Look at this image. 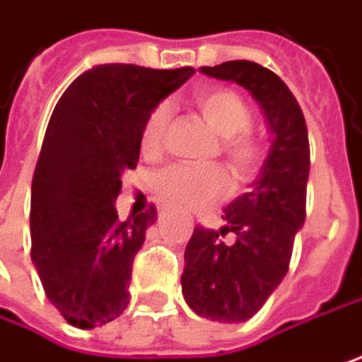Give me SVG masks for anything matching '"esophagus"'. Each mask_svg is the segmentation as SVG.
Segmentation results:
<instances>
[{
    "label": "esophagus",
    "mask_w": 362,
    "mask_h": 362,
    "mask_svg": "<svg viewBox=\"0 0 362 362\" xmlns=\"http://www.w3.org/2000/svg\"><path fill=\"white\" fill-rule=\"evenodd\" d=\"M159 209H161V207H159Z\"/></svg>",
    "instance_id": "esophagus-1"
}]
</instances>
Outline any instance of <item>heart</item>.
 Segmentation results:
<instances>
[{
  "instance_id": "obj_1",
  "label": "heart",
  "mask_w": 362,
  "mask_h": 362,
  "mask_svg": "<svg viewBox=\"0 0 362 362\" xmlns=\"http://www.w3.org/2000/svg\"><path fill=\"white\" fill-rule=\"evenodd\" d=\"M203 119L221 136V155L240 182L250 180L261 163V143L248 132L250 110L247 101L230 88H209L192 99ZM170 105H157L143 128V151L157 155L170 126ZM232 190L228 172L219 165H172L157 174V197L176 209H211Z\"/></svg>"
}]
</instances>
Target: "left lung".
<instances>
[{
    "instance_id": "left-lung-1",
    "label": "left lung",
    "mask_w": 362,
    "mask_h": 362,
    "mask_svg": "<svg viewBox=\"0 0 362 362\" xmlns=\"http://www.w3.org/2000/svg\"><path fill=\"white\" fill-rule=\"evenodd\" d=\"M199 72L247 88L269 130V151L250 190L223 209L219 232L197 226L184 250L186 305L199 317L240 323L265 305L288 272L305 223L309 134L298 101L272 70L236 59ZM228 231L237 234L234 245L218 243Z\"/></svg>"
}]
</instances>
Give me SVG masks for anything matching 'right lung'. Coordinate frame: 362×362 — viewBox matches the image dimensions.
<instances>
[{
  "label": "right lung",
  "instance_id": "obj_1",
  "mask_svg": "<svg viewBox=\"0 0 362 362\" xmlns=\"http://www.w3.org/2000/svg\"><path fill=\"white\" fill-rule=\"evenodd\" d=\"M192 74L95 66L51 114L30 188V259L49 303L74 327H101L130 303L132 261L157 209L122 221L115 199L139 163L151 112Z\"/></svg>",
  "mask_w": 362,
  "mask_h": 362
}]
</instances>
